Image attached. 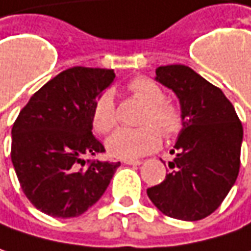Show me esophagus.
I'll use <instances>...</instances> for the list:
<instances>
[{"label":"esophagus","mask_w":251,"mask_h":251,"mask_svg":"<svg viewBox=\"0 0 251 251\" xmlns=\"http://www.w3.org/2000/svg\"><path fill=\"white\" fill-rule=\"evenodd\" d=\"M124 164H126V165H141L142 161H139V159H124Z\"/></svg>","instance_id":"obj_1"}]
</instances>
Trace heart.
I'll list each match as a JSON object with an SVG mask.
<instances>
[{"instance_id": "b5f03b06", "label": "heart", "mask_w": 251, "mask_h": 251, "mask_svg": "<svg viewBox=\"0 0 251 251\" xmlns=\"http://www.w3.org/2000/svg\"><path fill=\"white\" fill-rule=\"evenodd\" d=\"M129 90L147 106L139 124L141 127H121L106 139V149L115 158L132 159L159 148L161 133L172 136L181 129V112L165 100V93L155 81L138 77L129 84ZM92 125L99 133H107L116 125L113 95L106 90L92 106Z\"/></svg>"}]
</instances>
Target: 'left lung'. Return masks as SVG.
<instances>
[{"instance_id": "1", "label": "left lung", "mask_w": 251, "mask_h": 251, "mask_svg": "<svg viewBox=\"0 0 251 251\" xmlns=\"http://www.w3.org/2000/svg\"><path fill=\"white\" fill-rule=\"evenodd\" d=\"M155 73L179 100L182 129L170 151L171 171L147 194L162 214L197 221L216 211L237 179L243 126L224 93L188 66Z\"/></svg>"}]
</instances>
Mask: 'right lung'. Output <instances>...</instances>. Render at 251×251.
I'll return each mask as SVG.
<instances>
[{"instance_id":"1","label":"right lung","mask_w":251,"mask_h":251,"mask_svg":"<svg viewBox=\"0 0 251 251\" xmlns=\"http://www.w3.org/2000/svg\"><path fill=\"white\" fill-rule=\"evenodd\" d=\"M115 77L109 69H67L20 112L11 130V161L25 197L41 213L57 218L83 214L121 165L86 161L104 152L92 133V106Z\"/></svg>"}]
</instances>
